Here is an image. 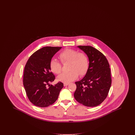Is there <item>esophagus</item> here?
Returning <instances> with one entry per match:
<instances>
[{
    "mask_svg": "<svg viewBox=\"0 0 135 135\" xmlns=\"http://www.w3.org/2000/svg\"><path fill=\"white\" fill-rule=\"evenodd\" d=\"M68 84H69V83H64V86H67Z\"/></svg>",
    "mask_w": 135,
    "mask_h": 135,
    "instance_id": "1",
    "label": "esophagus"
}]
</instances>
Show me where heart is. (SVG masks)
Listing matches in <instances>:
<instances>
[{
    "label": "heart",
    "mask_w": 135,
    "mask_h": 135,
    "mask_svg": "<svg viewBox=\"0 0 135 135\" xmlns=\"http://www.w3.org/2000/svg\"><path fill=\"white\" fill-rule=\"evenodd\" d=\"M59 58L63 63L69 62L68 70L57 77L58 81L64 83H69L80 76L84 75L89 67V59L84 52H78L76 50L67 49L62 51ZM51 71L59 74L62 71V65L55 59H51L50 63Z\"/></svg>",
    "instance_id": "b5f03b06"
}]
</instances>
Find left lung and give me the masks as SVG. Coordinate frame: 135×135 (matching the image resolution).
<instances>
[{
    "instance_id": "obj_1",
    "label": "left lung",
    "mask_w": 135,
    "mask_h": 135,
    "mask_svg": "<svg viewBox=\"0 0 135 135\" xmlns=\"http://www.w3.org/2000/svg\"><path fill=\"white\" fill-rule=\"evenodd\" d=\"M89 59V67L84 77L75 82L74 97L78 102L88 107H95L106 98L111 85L109 63L102 52L91 46H77Z\"/></svg>"
}]
</instances>
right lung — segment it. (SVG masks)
I'll list each match as a JSON object with an SVG mask.
<instances>
[{"label":"right lung","mask_w":135,"mask_h":135,"mask_svg":"<svg viewBox=\"0 0 135 135\" xmlns=\"http://www.w3.org/2000/svg\"><path fill=\"white\" fill-rule=\"evenodd\" d=\"M62 47L45 46L34 52L27 62L23 85L29 100L35 106L46 107L55 103L64 85L61 82L50 84L55 76L51 72L50 63ZM50 87L47 88V85Z\"/></svg>","instance_id":"1"}]
</instances>
